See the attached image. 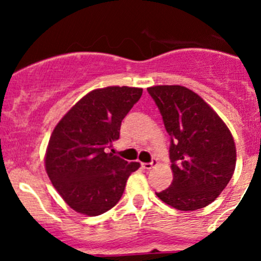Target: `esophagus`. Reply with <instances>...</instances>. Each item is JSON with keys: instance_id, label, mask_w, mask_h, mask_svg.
<instances>
[{"instance_id": "esophagus-1", "label": "esophagus", "mask_w": 261, "mask_h": 261, "mask_svg": "<svg viewBox=\"0 0 261 261\" xmlns=\"http://www.w3.org/2000/svg\"><path fill=\"white\" fill-rule=\"evenodd\" d=\"M156 159H152L150 163H141V167L144 168V169H151L152 167H154L155 164H156Z\"/></svg>"}]
</instances>
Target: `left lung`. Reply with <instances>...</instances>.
I'll return each mask as SVG.
<instances>
[{
  "mask_svg": "<svg viewBox=\"0 0 261 261\" xmlns=\"http://www.w3.org/2000/svg\"><path fill=\"white\" fill-rule=\"evenodd\" d=\"M170 136L173 181L156 196L180 211L212 203L226 188L236 165L232 135L218 115L181 86L147 88Z\"/></svg>",
  "mask_w": 261,
  "mask_h": 261,
  "instance_id": "left-lung-1",
  "label": "left lung"
}]
</instances>
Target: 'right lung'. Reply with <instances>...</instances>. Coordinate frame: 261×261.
I'll return each instance as SVG.
<instances>
[{
	"label": "right lung",
	"mask_w": 261,
	"mask_h": 261,
	"mask_svg": "<svg viewBox=\"0 0 261 261\" xmlns=\"http://www.w3.org/2000/svg\"><path fill=\"white\" fill-rule=\"evenodd\" d=\"M143 89L107 87L83 97L50 136L45 168L53 186L74 211L107 212L120 201L128 175L140 168L107 152L120 139L121 122Z\"/></svg>",
	"instance_id": "add662e5"
}]
</instances>
